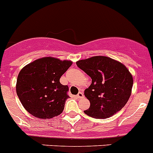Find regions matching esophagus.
Returning a JSON list of instances; mask_svg holds the SVG:
<instances>
[{"label":"esophagus","instance_id":"1","mask_svg":"<svg viewBox=\"0 0 153 153\" xmlns=\"http://www.w3.org/2000/svg\"><path fill=\"white\" fill-rule=\"evenodd\" d=\"M76 97H77V98H79V99L82 98V97H83V94L82 92H79V93H78V94L76 95Z\"/></svg>","mask_w":153,"mask_h":153}]
</instances>
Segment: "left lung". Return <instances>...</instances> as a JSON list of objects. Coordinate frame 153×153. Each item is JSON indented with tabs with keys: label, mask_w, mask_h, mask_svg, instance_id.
Masks as SVG:
<instances>
[{
	"label": "left lung",
	"mask_w": 153,
	"mask_h": 153,
	"mask_svg": "<svg viewBox=\"0 0 153 153\" xmlns=\"http://www.w3.org/2000/svg\"><path fill=\"white\" fill-rule=\"evenodd\" d=\"M92 79L84 91L91 106L84 113L94 118H108L125 106L131 96L133 78L127 67L107 56H93L76 62Z\"/></svg>",
	"instance_id": "obj_1"
}]
</instances>
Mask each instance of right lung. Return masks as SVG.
Returning a JSON list of instances; mask_svg holds the SVG:
<instances>
[{"label":"right lung","instance_id":"obj_1","mask_svg":"<svg viewBox=\"0 0 153 153\" xmlns=\"http://www.w3.org/2000/svg\"><path fill=\"white\" fill-rule=\"evenodd\" d=\"M73 62L43 57L22 68L18 74L16 92L25 110L35 117L48 119L62 112L69 87L59 82Z\"/></svg>","mask_w":153,"mask_h":153}]
</instances>
